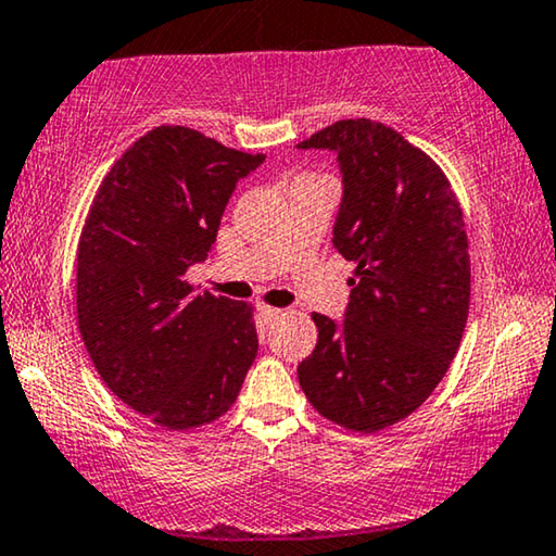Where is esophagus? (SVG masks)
I'll return each instance as SVG.
<instances>
[{"instance_id":"34e87169","label":"esophagus","mask_w":556,"mask_h":556,"mask_svg":"<svg viewBox=\"0 0 556 556\" xmlns=\"http://www.w3.org/2000/svg\"><path fill=\"white\" fill-rule=\"evenodd\" d=\"M257 311H261V316H263V321H265V324L278 321V318L283 316V311H280V308H273V306H261Z\"/></svg>"}]
</instances>
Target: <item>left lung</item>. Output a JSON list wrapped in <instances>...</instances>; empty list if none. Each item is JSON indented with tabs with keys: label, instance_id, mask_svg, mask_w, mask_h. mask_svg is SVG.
<instances>
[{
	"label": "left lung",
	"instance_id": "left-lung-1",
	"mask_svg": "<svg viewBox=\"0 0 556 556\" xmlns=\"http://www.w3.org/2000/svg\"><path fill=\"white\" fill-rule=\"evenodd\" d=\"M299 149L337 154L344 194L331 242L356 265L344 321L314 314L318 341L299 382L326 420L377 432L430 397L460 346L463 212L440 166L377 121H337Z\"/></svg>",
	"mask_w": 556,
	"mask_h": 556
}]
</instances>
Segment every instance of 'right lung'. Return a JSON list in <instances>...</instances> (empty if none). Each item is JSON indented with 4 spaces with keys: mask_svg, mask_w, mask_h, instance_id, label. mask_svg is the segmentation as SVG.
<instances>
[{
    "mask_svg": "<svg viewBox=\"0 0 556 556\" xmlns=\"http://www.w3.org/2000/svg\"><path fill=\"white\" fill-rule=\"evenodd\" d=\"M265 162L156 126L105 174L78 242V329L105 387L166 430L232 407L257 354L253 308L185 280L235 185Z\"/></svg>",
    "mask_w": 556,
    "mask_h": 556,
    "instance_id": "1",
    "label": "right lung"
}]
</instances>
